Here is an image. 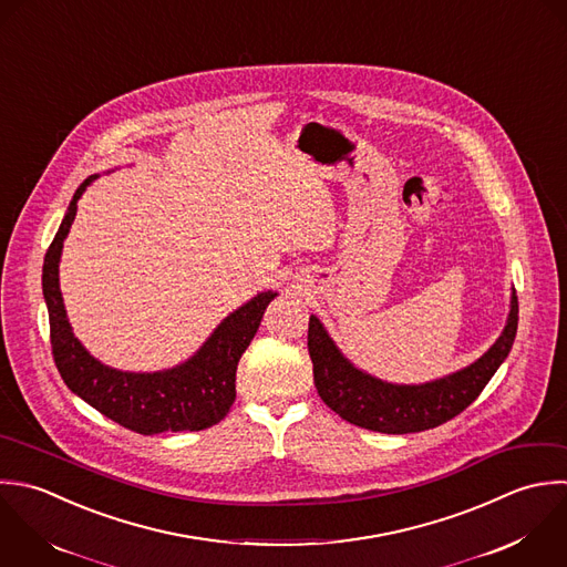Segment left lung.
I'll use <instances>...</instances> for the list:
<instances>
[{"instance_id": "1", "label": "left lung", "mask_w": 567, "mask_h": 567, "mask_svg": "<svg viewBox=\"0 0 567 567\" xmlns=\"http://www.w3.org/2000/svg\"><path fill=\"white\" fill-rule=\"evenodd\" d=\"M519 322L517 293L502 336L473 364L424 384H395L358 369L333 342L318 316L309 318V355L322 402L342 420L386 435L435 429L471 406L508 358Z\"/></svg>"}]
</instances>
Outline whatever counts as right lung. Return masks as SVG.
Instances as JSON below:
<instances>
[{"label": "right lung", "mask_w": 567, "mask_h": 567, "mask_svg": "<svg viewBox=\"0 0 567 567\" xmlns=\"http://www.w3.org/2000/svg\"><path fill=\"white\" fill-rule=\"evenodd\" d=\"M96 178L99 174H92L79 185L43 258L41 287L54 364L74 395L134 433L156 435L209 429L229 413L236 400L238 360L254 340L262 313L278 291H260L240 305L220 320L194 355L172 369L134 373L103 364L74 338L59 289V260L76 216V200Z\"/></svg>", "instance_id": "add662e5"}]
</instances>
